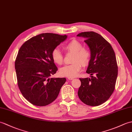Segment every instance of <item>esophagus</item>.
<instances>
[{
  "label": "esophagus",
  "mask_w": 132,
  "mask_h": 132,
  "mask_svg": "<svg viewBox=\"0 0 132 132\" xmlns=\"http://www.w3.org/2000/svg\"><path fill=\"white\" fill-rule=\"evenodd\" d=\"M68 79H69V80H73V79H74V78H68Z\"/></svg>",
  "instance_id": "34e87169"
}]
</instances>
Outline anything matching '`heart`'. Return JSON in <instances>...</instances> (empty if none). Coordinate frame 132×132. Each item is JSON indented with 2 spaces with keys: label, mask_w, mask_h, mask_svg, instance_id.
I'll return each mask as SVG.
<instances>
[{
  "label": "heart",
  "mask_w": 132,
  "mask_h": 132,
  "mask_svg": "<svg viewBox=\"0 0 132 132\" xmlns=\"http://www.w3.org/2000/svg\"><path fill=\"white\" fill-rule=\"evenodd\" d=\"M66 52L74 53L72 62L73 63L66 65L60 69V74L62 77L74 78L80 71L83 66L89 64L91 58V53L89 49L83 47L82 44L76 40H72L64 46ZM53 61L58 65L63 62V56L60 49L55 48L52 52Z\"/></svg>",
  "instance_id": "b5f03b06"
}]
</instances>
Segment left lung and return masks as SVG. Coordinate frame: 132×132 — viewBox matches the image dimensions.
Wrapping results in <instances>:
<instances>
[{"label": "left lung", "instance_id": "8db88e82", "mask_svg": "<svg viewBox=\"0 0 132 132\" xmlns=\"http://www.w3.org/2000/svg\"><path fill=\"white\" fill-rule=\"evenodd\" d=\"M85 38L91 53V61L86 72L91 78H79V99L86 104L97 106L105 102L115 88L118 74L116 58L112 47L102 36L94 32L79 33Z\"/></svg>", "mask_w": 132, "mask_h": 132}]
</instances>
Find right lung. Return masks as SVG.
<instances>
[{
    "label": "right lung",
    "instance_id": "add662e5",
    "mask_svg": "<svg viewBox=\"0 0 132 132\" xmlns=\"http://www.w3.org/2000/svg\"><path fill=\"white\" fill-rule=\"evenodd\" d=\"M68 37L42 33L25 42L20 48L15 66L20 91L33 105L45 106L54 101L66 82L65 78H52L58 70L52 52Z\"/></svg>",
    "mask_w": 132,
    "mask_h": 132
}]
</instances>
